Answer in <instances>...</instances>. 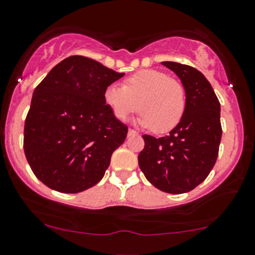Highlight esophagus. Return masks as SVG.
<instances>
[{
    "instance_id": "obj_1",
    "label": "esophagus",
    "mask_w": 255,
    "mask_h": 255,
    "mask_svg": "<svg viewBox=\"0 0 255 255\" xmlns=\"http://www.w3.org/2000/svg\"><path fill=\"white\" fill-rule=\"evenodd\" d=\"M128 134H129V135H133V134H138V132H137V130L132 129V128H129V129H128Z\"/></svg>"
}]
</instances>
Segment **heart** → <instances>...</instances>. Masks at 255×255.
<instances>
[{"mask_svg":"<svg viewBox=\"0 0 255 255\" xmlns=\"http://www.w3.org/2000/svg\"><path fill=\"white\" fill-rule=\"evenodd\" d=\"M105 103L120 121L139 110L138 122L155 133L174 129L185 113L187 97L182 83L157 70H143L126 78L125 85L112 83L103 93Z\"/></svg>","mask_w":255,"mask_h":255,"instance_id":"b5f03b06","label":"heart"}]
</instances>
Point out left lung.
Segmentation results:
<instances>
[{"mask_svg":"<svg viewBox=\"0 0 255 255\" xmlns=\"http://www.w3.org/2000/svg\"><path fill=\"white\" fill-rule=\"evenodd\" d=\"M183 83L187 107L179 125L160 138L143 134L138 164L145 178L165 193L190 192L217 162L222 139L221 103L207 78L196 68L162 62Z\"/></svg>","mask_w":255,"mask_h":255,"instance_id":"obj_1","label":"left lung"}]
</instances>
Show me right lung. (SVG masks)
<instances>
[{"label":"right lung","mask_w":255,"mask_h":255,"mask_svg":"<svg viewBox=\"0 0 255 255\" xmlns=\"http://www.w3.org/2000/svg\"><path fill=\"white\" fill-rule=\"evenodd\" d=\"M123 76L92 58L71 56L37 86L24 121L23 149L47 187L80 193L102 179L128 133L103 98Z\"/></svg>","instance_id":"right-lung-1"}]
</instances>
